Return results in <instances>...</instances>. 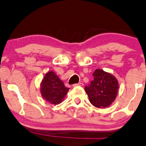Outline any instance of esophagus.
Wrapping results in <instances>:
<instances>
[{"mask_svg": "<svg viewBox=\"0 0 146 146\" xmlns=\"http://www.w3.org/2000/svg\"><path fill=\"white\" fill-rule=\"evenodd\" d=\"M83 85V84L82 83V82H79V83H76V84H73V87H78V86H82Z\"/></svg>", "mask_w": 146, "mask_h": 146, "instance_id": "1", "label": "esophagus"}]
</instances>
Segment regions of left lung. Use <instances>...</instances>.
<instances>
[{"instance_id": "left-lung-1", "label": "left lung", "mask_w": 146, "mask_h": 146, "mask_svg": "<svg viewBox=\"0 0 146 146\" xmlns=\"http://www.w3.org/2000/svg\"><path fill=\"white\" fill-rule=\"evenodd\" d=\"M93 77V80L85 87L90 103L99 108L109 106L117 96V79L101 69L95 70Z\"/></svg>"}]
</instances>
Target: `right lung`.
<instances>
[{"instance_id": "add662e5", "label": "right lung", "mask_w": 146, "mask_h": 146, "mask_svg": "<svg viewBox=\"0 0 146 146\" xmlns=\"http://www.w3.org/2000/svg\"><path fill=\"white\" fill-rule=\"evenodd\" d=\"M68 90L69 88L64 86L53 71L46 73L41 83V94L46 101L52 104L61 102Z\"/></svg>"}]
</instances>
